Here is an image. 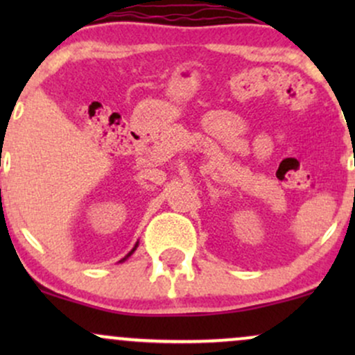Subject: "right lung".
Wrapping results in <instances>:
<instances>
[{"mask_svg":"<svg viewBox=\"0 0 355 355\" xmlns=\"http://www.w3.org/2000/svg\"><path fill=\"white\" fill-rule=\"evenodd\" d=\"M137 247H138V242L135 243V247H133V248H132V250H130V252H128V254H126V255L123 257V259H121V260H120V262H125V260H126V259H128V257H130V255H132V254H133V252H135V250H137Z\"/></svg>","mask_w":355,"mask_h":355,"instance_id":"1","label":"right lung"}]
</instances>
